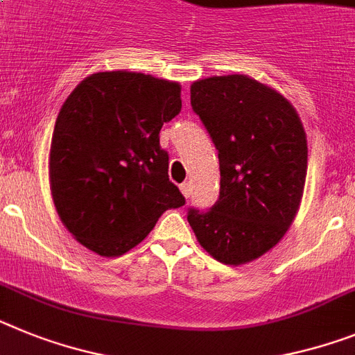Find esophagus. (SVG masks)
Wrapping results in <instances>:
<instances>
[{
	"instance_id": "esophagus-1",
	"label": "esophagus",
	"mask_w": 355,
	"mask_h": 355,
	"mask_svg": "<svg viewBox=\"0 0 355 355\" xmlns=\"http://www.w3.org/2000/svg\"><path fill=\"white\" fill-rule=\"evenodd\" d=\"M180 189H181V192H183L184 198L189 199V198H190V193H192V184H190V183H183V184H181V187H180Z\"/></svg>"
}]
</instances>
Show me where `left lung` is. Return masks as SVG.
Here are the masks:
<instances>
[{
    "label": "left lung",
    "mask_w": 355,
    "mask_h": 355,
    "mask_svg": "<svg viewBox=\"0 0 355 355\" xmlns=\"http://www.w3.org/2000/svg\"><path fill=\"white\" fill-rule=\"evenodd\" d=\"M190 104L210 135L220 168L219 199L189 208L199 244L223 264L259 259L287 232L307 175V138L280 93L244 75L190 87Z\"/></svg>",
    "instance_id": "1"
}]
</instances>
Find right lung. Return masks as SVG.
<instances>
[{
  "label": "right lung",
  "instance_id": "add662e5",
  "mask_svg": "<svg viewBox=\"0 0 355 355\" xmlns=\"http://www.w3.org/2000/svg\"><path fill=\"white\" fill-rule=\"evenodd\" d=\"M180 84L104 71L66 98L50 148L51 196L80 244L118 257L140 244L159 215L184 205L168 180L163 123L181 111Z\"/></svg>",
  "mask_w": 355,
  "mask_h": 355
}]
</instances>
